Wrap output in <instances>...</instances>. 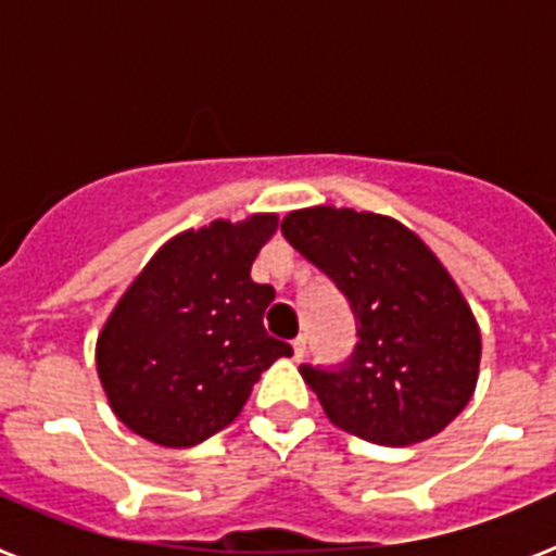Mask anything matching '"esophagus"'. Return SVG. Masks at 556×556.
I'll use <instances>...</instances> for the list:
<instances>
[{
  "instance_id": "esophagus-1",
  "label": "esophagus",
  "mask_w": 556,
  "mask_h": 556,
  "mask_svg": "<svg viewBox=\"0 0 556 556\" xmlns=\"http://www.w3.org/2000/svg\"><path fill=\"white\" fill-rule=\"evenodd\" d=\"M292 351H294V358H298V362H301L303 356H306V337H294L292 339Z\"/></svg>"
}]
</instances>
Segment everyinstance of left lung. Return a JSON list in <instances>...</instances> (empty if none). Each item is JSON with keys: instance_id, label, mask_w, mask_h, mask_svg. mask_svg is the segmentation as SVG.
I'll return each mask as SVG.
<instances>
[{"instance_id": "8db88e82", "label": "left lung", "mask_w": 556, "mask_h": 556, "mask_svg": "<svg viewBox=\"0 0 556 556\" xmlns=\"http://www.w3.org/2000/svg\"><path fill=\"white\" fill-rule=\"evenodd\" d=\"M281 233L337 283L356 317V351L339 370L303 365L328 420L376 445L440 434L473 397L481 331L429 244L372 211L312 205Z\"/></svg>"}]
</instances>
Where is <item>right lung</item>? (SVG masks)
I'll return each instance as SVG.
<instances>
[{
	"label": "right lung",
	"mask_w": 556,
	"mask_h": 556,
	"mask_svg": "<svg viewBox=\"0 0 556 556\" xmlns=\"http://www.w3.org/2000/svg\"><path fill=\"white\" fill-rule=\"evenodd\" d=\"M278 214L214 219L172 236L113 306L97 372L113 415L164 448L223 431L250 390L292 348L264 331L275 289L250 278Z\"/></svg>",
	"instance_id": "obj_1"
}]
</instances>
